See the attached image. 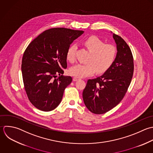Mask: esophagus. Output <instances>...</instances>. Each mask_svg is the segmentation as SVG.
<instances>
[{"label": "esophagus", "mask_w": 153, "mask_h": 153, "mask_svg": "<svg viewBox=\"0 0 153 153\" xmlns=\"http://www.w3.org/2000/svg\"><path fill=\"white\" fill-rule=\"evenodd\" d=\"M78 80H79V78L76 77H73V81H74V82L77 81Z\"/></svg>", "instance_id": "esophagus-1"}]
</instances>
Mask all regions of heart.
<instances>
[{
    "label": "heart",
    "instance_id": "heart-1",
    "mask_svg": "<svg viewBox=\"0 0 153 153\" xmlns=\"http://www.w3.org/2000/svg\"><path fill=\"white\" fill-rule=\"evenodd\" d=\"M84 43L91 53L87 61L88 64H79L71 67L69 73L74 77L82 78L92 76L96 71L98 73H102L108 70L115 61L117 54L116 47L111 44H105L97 36L88 38ZM76 49V45H71L68 48L66 58L68 61H75Z\"/></svg>",
    "mask_w": 153,
    "mask_h": 153
}]
</instances>
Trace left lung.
<instances>
[{"label": "left lung", "instance_id": "obj_1", "mask_svg": "<svg viewBox=\"0 0 153 153\" xmlns=\"http://www.w3.org/2000/svg\"><path fill=\"white\" fill-rule=\"evenodd\" d=\"M113 37L117 51L114 63L102 76L89 79L83 91L86 107L96 114H104L120 103L133 76L134 59L130 48L120 36L113 33Z\"/></svg>", "mask_w": 153, "mask_h": 153}]
</instances>
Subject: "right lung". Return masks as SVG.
<instances>
[{
	"label": "right lung",
	"instance_id": "1",
	"mask_svg": "<svg viewBox=\"0 0 153 153\" xmlns=\"http://www.w3.org/2000/svg\"><path fill=\"white\" fill-rule=\"evenodd\" d=\"M83 33L65 28H51L26 48L21 64L23 82L28 100L37 109L50 111L60 104L65 89L72 82L71 77L62 75V68L67 67V51Z\"/></svg>",
	"mask_w": 153,
	"mask_h": 153
}]
</instances>
